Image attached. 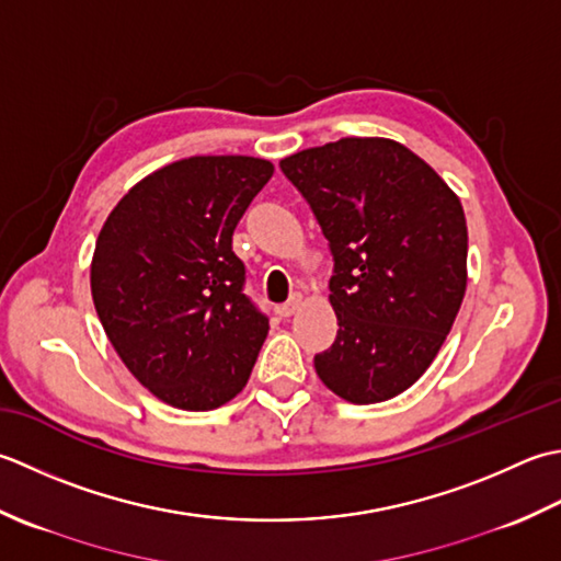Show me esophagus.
<instances>
[{
	"instance_id": "34e87169",
	"label": "esophagus",
	"mask_w": 561,
	"mask_h": 561,
	"mask_svg": "<svg viewBox=\"0 0 561 561\" xmlns=\"http://www.w3.org/2000/svg\"><path fill=\"white\" fill-rule=\"evenodd\" d=\"M300 305H302V295L300 293H293L288 302L278 305V314L280 317H293L297 310H300Z\"/></svg>"
}]
</instances>
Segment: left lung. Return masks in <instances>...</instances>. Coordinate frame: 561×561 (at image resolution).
Here are the masks:
<instances>
[{"mask_svg":"<svg viewBox=\"0 0 561 561\" xmlns=\"http://www.w3.org/2000/svg\"><path fill=\"white\" fill-rule=\"evenodd\" d=\"M334 256V344L314 356L353 404L409 390L436 358L467 288L460 198L424 159L387 137H341L280 162Z\"/></svg>","mask_w":561,"mask_h":561,"instance_id":"left-lung-1","label":"left lung"}]
</instances>
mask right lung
I'll use <instances>...</instances> for the list:
<instances>
[{
    "instance_id": "1",
    "label": "right lung",
    "mask_w": 561,
    "mask_h": 561,
    "mask_svg": "<svg viewBox=\"0 0 561 561\" xmlns=\"http://www.w3.org/2000/svg\"><path fill=\"white\" fill-rule=\"evenodd\" d=\"M273 164L188 157L135 184L111 210L91 261V297L137 382L162 402L210 411L242 392L268 334L244 295L232 234Z\"/></svg>"
}]
</instances>
